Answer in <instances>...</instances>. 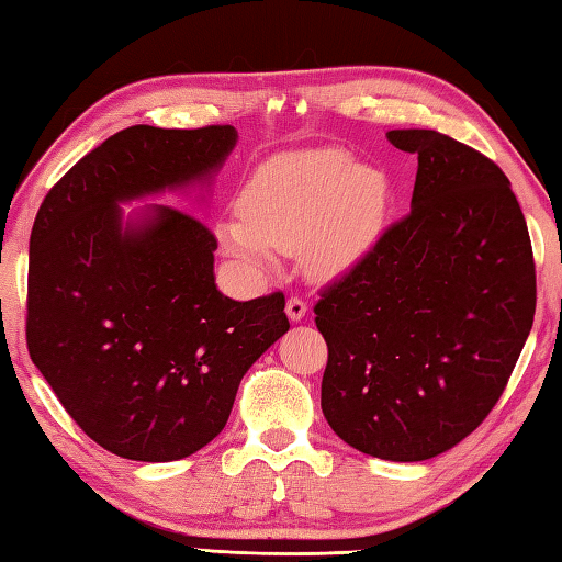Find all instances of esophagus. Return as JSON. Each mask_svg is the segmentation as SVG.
Instances as JSON below:
<instances>
[{"mask_svg": "<svg viewBox=\"0 0 562 562\" xmlns=\"http://www.w3.org/2000/svg\"><path fill=\"white\" fill-rule=\"evenodd\" d=\"M305 313H308V305H305V301L295 299V295H291L289 303H285V315H289V321L299 323L305 317Z\"/></svg>", "mask_w": 562, "mask_h": 562, "instance_id": "1", "label": "esophagus"}]
</instances>
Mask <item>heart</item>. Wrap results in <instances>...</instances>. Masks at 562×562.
<instances>
[{"mask_svg": "<svg viewBox=\"0 0 562 562\" xmlns=\"http://www.w3.org/2000/svg\"><path fill=\"white\" fill-rule=\"evenodd\" d=\"M389 186L345 149L283 151L263 161L237 198L239 222L217 227L222 245L249 267H271L274 251L301 254L305 269L333 279L374 247Z\"/></svg>", "mask_w": 562, "mask_h": 562, "instance_id": "b5f03b06", "label": "heart"}]
</instances>
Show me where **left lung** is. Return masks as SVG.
Masks as SVG:
<instances>
[{
	"mask_svg": "<svg viewBox=\"0 0 562 562\" xmlns=\"http://www.w3.org/2000/svg\"><path fill=\"white\" fill-rule=\"evenodd\" d=\"M386 139L418 154L411 213L321 293V406L347 446L430 460L490 416L536 313L528 227L509 178L432 130Z\"/></svg>",
	"mask_w": 562,
	"mask_h": 562,
	"instance_id": "8db88e82",
	"label": "left lung"
}]
</instances>
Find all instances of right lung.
Segmentation results:
<instances>
[{
    "label": "right lung",
    "instance_id": "right-lung-1",
    "mask_svg": "<svg viewBox=\"0 0 562 562\" xmlns=\"http://www.w3.org/2000/svg\"><path fill=\"white\" fill-rule=\"evenodd\" d=\"M237 130L136 124L48 190L29 241L26 345L70 418L126 460L171 462L220 436L247 369L289 333L283 293L232 301L217 239L173 205L120 203L210 183Z\"/></svg>",
    "mask_w": 562,
    "mask_h": 562
}]
</instances>
